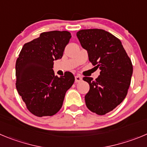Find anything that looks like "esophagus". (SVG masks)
I'll list each match as a JSON object with an SVG mask.
<instances>
[{"mask_svg": "<svg viewBox=\"0 0 147 147\" xmlns=\"http://www.w3.org/2000/svg\"><path fill=\"white\" fill-rule=\"evenodd\" d=\"M82 77L80 76V75H76V76L75 77V82L76 83H79V82L82 81Z\"/></svg>", "mask_w": 147, "mask_h": 147, "instance_id": "34e87169", "label": "esophagus"}]
</instances>
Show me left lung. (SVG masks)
Returning a JSON list of instances; mask_svg holds the SVG:
<instances>
[{
  "label": "left lung",
  "instance_id": "8db88e82",
  "mask_svg": "<svg viewBox=\"0 0 147 147\" xmlns=\"http://www.w3.org/2000/svg\"><path fill=\"white\" fill-rule=\"evenodd\" d=\"M77 37L89 61L99 68L96 80L84 77L90 89L85 96L86 107L98 115L113 110L124 100L131 84L133 65L120 40L101 29L81 30Z\"/></svg>",
  "mask_w": 147,
  "mask_h": 147
}]
</instances>
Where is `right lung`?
Listing matches in <instances>:
<instances>
[{
    "label": "right lung",
    "mask_w": 147,
    "mask_h": 147,
    "mask_svg": "<svg viewBox=\"0 0 147 147\" xmlns=\"http://www.w3.org/2000/svg\"><path fill=\"white\" fill-rule=\"evenodd\" d=\"M70 38L67 31L42 32L23 46L16 59V89L27 109L37 117L57 114L75 82L70 72L59 78L53 70V61L62 57Z\"/></svg>",
    "instance_id": "1"
}]
</instances>
